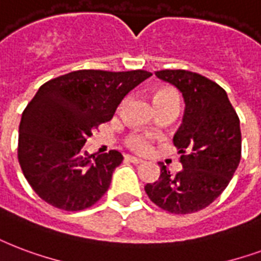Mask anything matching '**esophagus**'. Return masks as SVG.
<instances>
[{"label": "esophagus", "mask_w": 261, "mask_h": 261, "mask_svg": "<svg viewBox=\"0 0 261 261\" xmlns=\"http://www.w3.org/2000/svg\"><path fill=\"white\" fill-rule=\"evenodd\" d=\"M126 160L130 163H134V164H141V163H144L142 159H138V157H134V156H126Z\"/></svg>", "instance_id": "esophagus-1"}]
</instances>
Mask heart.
Here are the masks:
<instances>
[{
    "instance_id": "b5f03b06",
    "label": "heart",
    "mask_w": 261,
    "mask_h": 261,
    "mask_svg": "<svg viewBox=\"0 0 261 261\" xmlns=\"http://www.w3.org/2000/svg\"><path fill=\"white\" fill-rule=\"evenodd\" d=\"M162 98H178V95L175 94L172 90H160L154 94V101ZM127 146L138 153H146L150 149L152 145V139L149 135L145 134H131L126 139Z\"/></svg>"
}]
</instances>
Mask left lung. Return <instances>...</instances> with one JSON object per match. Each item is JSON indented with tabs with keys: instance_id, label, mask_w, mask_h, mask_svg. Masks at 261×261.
<instances>
[{
	"instance_id": "1",
	"label": "left lung",
	"mask_w": 261,
	"mask_h": 261,
	"mask_svg": "<svg viewBox=\"0 0 261 261\" xmlns=\"http://www.w3.org/2000/svg\"><path fill=\"white\" fill-rule=\"evenodd\" d=\"M156 76L184 95V120L174 135L184 168L171 175L159 163L160 178L146 185L145 192L170 214H193L222 194L240 164V117L224 89L200 73L163 69L156 71Z\"/></svg>"
}]
</instances>
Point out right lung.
Instances as JSON below:
<instances>
[{
    "label": "right lung",
    "mask_w": 261,
    "mask_h": 261,
    "mask_svg": "<svg viewBox=\"0 0 261 261\" xmlns=\"http://www.w3.org/2000/svg\"><path fill=\"white\" fill-rule=\"evenodd\" d=\"M149 76L152 73L144 69H81L39 87L21 115L17 159L27 182L43 201L75 212L90 208L104 196L123 154L117 150L87 154L83 145Z\"/></svg>",
    "instance_id": "right-lung-1"
}]
</instances>
